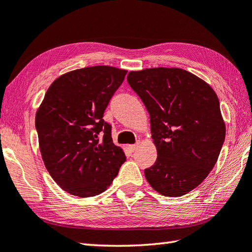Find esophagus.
Here are the masks:
<instances>
[{"instance_id":"34e87169","label":"esophagus","mask_w":252,"mask_h":252,"mask_svg":"<svg viewBox=\"0 0 252 252\" xmlns=\"http://www.w3.org/2000/svg\"><path fill=\"white\" fill-rule=\"evenodd\" d=\"M139 144H140V142H136L135 144H132V145H130V146H129L130 152H134V151L136 150V148H138V146H139Z\"/></svg>"}]
</instances>
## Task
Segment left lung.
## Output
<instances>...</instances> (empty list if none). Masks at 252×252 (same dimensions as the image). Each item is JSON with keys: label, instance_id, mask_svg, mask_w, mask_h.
<instances>
[{"label": "left lung", "instance_id": "obj_1", "mask_svg": "<svg viewBox=\"0 0 252 252\" xmlns=\"http://www.w3.org/2000/svg\"><path fill=\"white\" fill-rule=\"evenodd\" d=\"M127 82L150 113L158 150L154 165L144 170L146 180L164 196L187 194L213 170L225 141L217 94L180 68L130 71Z\"/></svg>", "mask_w": 252, "mask_h": 252}]
</instances>
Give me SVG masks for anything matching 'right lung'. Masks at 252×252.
Wrapping results in <instances>:
<instances>
[{"instance_id": "1", "label": "right lung", "mask_w": 252, "mask_h": 252, "mask_svg": "<svg viewBox=\"0 0 252 252\" xmlns=\"http://www.w3.org/2000/svg\"><path fill=\"white\" fill-rule=\"evenodd\" d=\"M126 70L81 68L55 80L36 112L43 161L53 180L78 197L101 194L126 162L103 113Z\"/></svg>"}]
</instances>
